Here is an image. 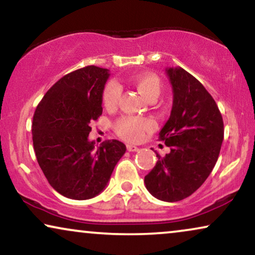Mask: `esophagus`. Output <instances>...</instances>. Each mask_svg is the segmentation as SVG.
<instances>
[{
    "label": "esophagus",
    "instance_id": "esophagus-1",
    "mask_svg": "<svg viewBox=\"0 0 255 255\" xmlns=\"http://www.w3.org/2000/svg\"><path fill=\"white\" fill-rule=\"evenodd\" d=\"M138 146L136 145H132V144H127V150L128 151H131V152H135V151H138Z\"/></svg>",
    "mask_w": 255,
    "mask_h": 255
}]
</instances>
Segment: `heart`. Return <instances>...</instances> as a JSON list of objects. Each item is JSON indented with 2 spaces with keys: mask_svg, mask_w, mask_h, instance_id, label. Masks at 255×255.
Instances as JSON below:
<instances>
[{
  "mask_svg": "<svg viewBox=\"0 0 255 255\" xmlns=\"http://www.w3.org/2000/svg\"><path fill=\"white\" fill-rule=\"evenodd\" d=\"M132 84L146 100L157 98L160 92V81L153 74L136 75L132 78ZM121 95V89L117 82L111 81L103 90V104L106 109H113L118 105ZM153 128V123L148 119L126 117L121 118L116 124L117 134L127 141H138L144 131Z\"/></svg>",
  "mask_w": 255,
  "mask_h": 255,
  "instance_id": "obj_1",
  "label": "heart"
}]
</instances>
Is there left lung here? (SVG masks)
I'll return each mask as SVG.
<instances>
[{
  "label": "left lung",
  "mask_w": 255,
  "mask_h": 255,
  "mask_svg": "<svg viewBox=\"0 0 255 255\" xmlns=\"http://www.w3.org/2000/svg\"><path fill=\"white\" fill-rule=\"evenodd\" d=\"M173 105L159 132L170 146L144 177L150 194L165 202L192 195L206 181L218 159L224 125L217 104L196 78L180 67L167 68Z\"/></svg>",
  "instance_id": "obj_1"
}]
</instances>
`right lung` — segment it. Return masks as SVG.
Returning a JSON list of instances; mask_svg holds the SVG:
<instances>
[{"label":"right lung","mask_w":255,"mask_h":255,"mask_svg":"<svg viewBox=\"0 0 255 255\" xmlns=\"http://www.w3.org/2000/svg\"><path fill=\"white\" fill-rule=\"evenodd\" d=\"M109 69L88 66L60 78L38 104L32 123L37 160L49 185L73 200L104 191L126 145L112 139L95 149L90 124L103 113Z\"/></svg>","instance_id":"obj_1"}]
</instances>
